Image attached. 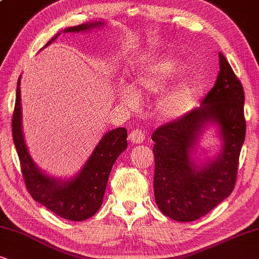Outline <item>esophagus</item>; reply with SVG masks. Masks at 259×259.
<instances>
[{"instance_id": "34e87169", "label": "esophagus", "mask_w": 259, "mask_h": 259, "mask_svg": "<svg viewBox=\"0 0 259 259\" xmlns=\"http://www.w3.org/2000/svg\"><path fill=\"white\" fill-rule=\"evenodd\" d=\"M145 136H147V135H145L144 131L136 129V130L131 131L129 140L133 142L134 144H141V143H143V142H144Z\"/></svg>"}]
</instances>
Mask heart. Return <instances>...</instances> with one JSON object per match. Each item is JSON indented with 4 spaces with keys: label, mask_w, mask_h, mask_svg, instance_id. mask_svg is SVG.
I'll return each mask as SVG.
<instances>
[{
    "label": "heart",
    "mask_w": 259,
    "mask_h": 259,
    "mask_svg": "<svg viewBox=\"0 0 259 259\" xmlns=\"http://www.w3.org/2000/svg\"><path fill=\"white\" fill-rule=\"evenodd\" d=\"M184 68L183 62L172 56L148 62L138 69L135 76L136 89L129 84L119 85V100L126 107L137 108L141 104V96L154 98L163 92L156 103L158 115L167 121L183 117L195 107L201 93V83L192 76L169 86L183 75Z\"/></svg>",
    "instance_id": "obj_1"
}]
</instances>
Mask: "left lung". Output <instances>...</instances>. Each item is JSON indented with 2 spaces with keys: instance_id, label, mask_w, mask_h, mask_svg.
<instances>
[{
  "instance_id": "8db88e82",
  "label": "left lung",
  "mask_w": 259,
  "mask_h": 259,
  "mask_svg": "<svg viewBox=\"0 0 259 259\" xmlns=\"http://www.w3.org/2000/svg\"><path fill=\"white\" fill-rule=\"evenodd\" d=\"M244 90L223 54L220 74L201 105L152 134L155 201L177 222L198 220L229 197L245 140ZM209 128L219 138L211 158L199 145Z\"/></svg>"
}]
</instances>
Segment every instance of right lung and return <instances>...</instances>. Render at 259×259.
<instances>
[{"mask_svg":"<svg viewBox=\"0 0 259 259\" xmlns=\"http://www.w3.org/2000/svg\"><path fill=\"white\" fill-rule=\"evenodd\" d=\"M105 25L104 22L96 21L65 28L62 31L87 32L93 29H102ZM62 31L57 32L42 49L52 45ZM20 85L21 76L17 81L16 103L13 115V138L29 194L36 202L62 218L74 222L88 220L102 205L111 167L128 147L126 129H112L104 134L84 165L72 176H53L36 164L28 150L22 125Z\"/></svg>","mask_w":259,"mask_h":259,"instance_id":"right-lung-1","label":"right lung"}]
</instances>
